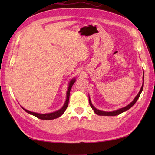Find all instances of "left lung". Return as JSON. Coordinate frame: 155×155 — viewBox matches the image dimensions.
Here are the masks:
<instances>
[{"instance_id":"obj_1","label":"left lung","mask_w":155,"mask_h":155,"mask_svg":"<svg viewBox=\"0 0 155 155\" xmlns=\"http://www.w3.org/2000/svg\"><path fill=\"white\" fill-rule=\"evenodd\" d=\"M143 81H144V73H143ZM143 86H144V81L143 82V85H142V87H141V88H140V90L139 91V93H138V94L137 95L136 97L134 98V100L132 102H131V103L129 104H128L127 106H126L125 107L122 108H120V109H118L117 110H114V111H112V112H106V111H103V110H98V109H97V108H96L93 106V104H92V103H91V101L90 97H88L89 104L91 105V108H93V110L94 111V113H96L97 114H98V115H100V116H116V115L120 114L122 113H123V112H124V111L128 110V109H129V108H130L131 107H132L134 104H135V103L137 101V100L139 99V98L140 97L141 93H142L143 89Z\"/></svg>"}]
</instances>
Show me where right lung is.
Segmentation results:
<instances>
[{
	"label": "right lung",
	"instance_id": "1",
	"mask_svg": "<svg viewBox=\"0 0 155 155\" xmlns=\"http://www.w3.org/2000/svg\"><path fill=\"white\" fill-rule=\"evenodd\" d=\"M75 78H73V79H72L70 83L68 84V90H67V98H66V101L65 103L63 105V107H62L61 109H59L57 111H55L53 112V113H47V114H40V113H34V112H31V111H29L27 110V109H25V108H22V109L25 110L27 113L31 114L32 115H33V116L37 117L38 118H40V119L42 120H52V119H54V118H58L59 117H61V115L64 113V111L67 109V108L68 107V101H69V97H70V92H71V89L72 87V85L74 84V82H75Z\"/></svg>",
	"mask_w": 155,
	"mask_h": 155
}]
</instances>
